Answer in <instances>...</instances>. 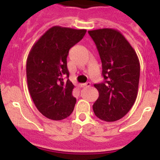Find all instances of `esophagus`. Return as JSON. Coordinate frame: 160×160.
Wrapping results in <instances>:
<instances>
[{"mask_svg": "<svg viewBox=\"0 0 160 160\" xmlns=\"http://www.w3.org/2000/svg\"><path fill=\"white\" fill-rule=\"evenodd\" d=\"M90 85H91V83H90V82H88L83 84L82 85V87H84V88H87V87H90Z\"/></svg>", "mask_w": 160, "mask_h": 160, "instance_id": "34e87169", "label": "esophagus"}]
</instances>
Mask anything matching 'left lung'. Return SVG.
<instances>
[{
	"label": "left lung",
	"mask_w": 160,
	"mask_h": 160,
	"mask_svg": "<svg viewBox=\"0 0 160 160\" xmlns=\"http://www.w3.org/2000/svg\"><path fill=\"white\" fill-rule=\"evenodd\" d=\"M96 45L104 81L94 84L99 96L93 105L96 116L114 122L129 112L138 94L140 65L135 49L114 29L88 31Z\"/></svg>",
	"instance_id": "left-lung-1"
}]
</instances>
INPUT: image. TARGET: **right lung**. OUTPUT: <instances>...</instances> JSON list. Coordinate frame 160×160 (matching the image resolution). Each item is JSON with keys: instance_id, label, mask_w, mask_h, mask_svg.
Segmentation results:
<instances>
[{"instance_id": "1", "label": "right lung", "mask_w": 160, "mask_h": 160, "mask_svg": "<svg viewBox=\"0 0 160 160\" xmlns=\"http://www.w3.org/2000/svg\"><path fill=\"white\" fill-rule=\"evenodd\" d=\"M86 29L53 26L32 46L26 62L28 88L38 110L49 119L62 120L73 112L74 86L69 80V50L80 42ZM67 80H64V78Z\"/></svg>"}]
</instances>
